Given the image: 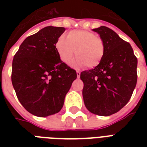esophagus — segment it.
I'll return each mask as SVG.
<instances>
[{
  "label": "esophagus",
  "mask_w": 147,
  "mask_h": 147,
  "mask_svg": "<svg viewBox=\"0 0 147 147\" xmlns=\"http://www.w3.org/2000/svg\"><path fill=\"white\" fill-rule=\"evenodd\" d=\"M76 74H77V77H78V78H79V77H80V75H81L80 71H76Z\"/></svg>",
  "instance_id": "34e87169"
}]
</instances>
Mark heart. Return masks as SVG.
Returning <instances> with one entry per match:
<instances>
[{"label":"heart","mask_w":147,"mask_h":147,"mask_svg":"<svg viewBox=\"0 0 147 147\" xmlns=\"http://www.w3.org/2000/svg\"><path fill=\"white\" fill-rule=\"evenodd\" d=\"M55 49L60 59L69 64L76 54L73 65L88 68L98 66L105 52L104 40L96 34L87 30H72L67 34L66 39L61 36L55 42Z\"/></svg>","instance_id":"1"}]
</instances>
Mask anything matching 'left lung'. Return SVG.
<instances>
[{"label":"left lung","instance_id":"8db88e82","mask_svg":"<svg viewBox=\"0 0 147 147\" xmlns=\"http://www.w3.org/2000/svg\"><path fill=\"white\" fill-rule=\"evenodd\" d=\"M92 30L104 40L105 52L98 66L82 71L83 100L91 113L110 116L125 106L137 81V59L129 42L101 26Z\"/></svg>","mask_w":147,"mask_h":147}]
</instances>
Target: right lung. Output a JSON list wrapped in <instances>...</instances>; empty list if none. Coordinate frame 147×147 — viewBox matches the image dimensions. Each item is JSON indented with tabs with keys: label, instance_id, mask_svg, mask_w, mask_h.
<instances>
[{
	"label": "right lung",
	"instance_id": "1",
	"mask_svg": "<svg viewBox=\"0 0 147 147\" xmlns=\"http://www.w3.org/2000/svg\"><path fill=\"white\" fill-rule=\"evenodd\" d=\"M64 27L47 26L26 38L15 54L11 81L25 109L44 117L59 112L77 78L76 70L60 59L55 42Z\"/></svg>",
	"mask_w": 147,
	"mask_h": 147
}]
</instances>
